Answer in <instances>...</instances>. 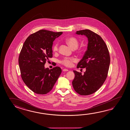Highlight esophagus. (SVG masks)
<instances>
[{"mask_svg": "<svg viewBox=\"0 0 130 130\" xmlns=\"http://www.w3.org/2000/svg\"><path fill=\"white\" fill-rule=\"evenodd\" d=\"M62 70L64 72H68V69H63Z\"/></svg>", "mask_w": 130, "mask_h": 130, "instance_id": "esophagus-1", "label": "esophagus"}]
</instances>
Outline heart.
<instances>
[{
  "label": "heart",
  "instance_id": "b5f03b06",
  "mask_svg": "<svg viewBox=\"0 0 130 130\" xmlns=\"http://www.w3.org/2000/svg\"><path fill=\"white\" fill-rule=\"evenodd\" d=\"M66 43L72 48V49H76L79 45V41L78 39L74 37H71L67 38L65 40ZM53 51L54 53H57L59 50V43L58 42L56 43L53 45ZM77 62V59L76 58L73 57L68 58L66 57L63 58L62 60H61L60 62L63 64L64 66L70 67L73 65L74 62Z\"/></svg>",
  "mask_w": 130,
  "mask_h": 130
}]
</instances>
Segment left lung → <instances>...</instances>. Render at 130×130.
I'll return each mask as SVG.
<instances>
[{
    "instance_id": "1",
    "label": "left lung",
    "mask_w": 130,
    "mask_h": 130,
    "mask_svg": "<svg viewBox=\"0 0 130 130\" xmlns=\"http://www.w3.org/2000/svg\"><path fill=\"white\" fill-rule=\"evenodd\" d=\"M76 34L85 35L88 39L87 50L79 62L77 68H86L84 74L73 71L72 86L77 93L89 95L103 85L108 74L110 63L108 49L102 38L89 29L77 31Z\"/></svg>"
}]
</instances>
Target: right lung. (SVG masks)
<instances>
[{"mask_svg":"<svg viewBox=\"0 0 130 130\" xmlns=\"http://www.w3.org/2000/svg\"><path fill=\"white\" fill-rule=\"evenodd\" d=\"M62 32L39 30L28 37L19 58L22 78L32 92L46 94L51 90L62 72L59 67L49 69L44 65L53 57L52 46Z\"/></svg>","mask_w":130,"mask_h":130,"instance_id":"add662e5","label":"right lung"}]
</instances>
